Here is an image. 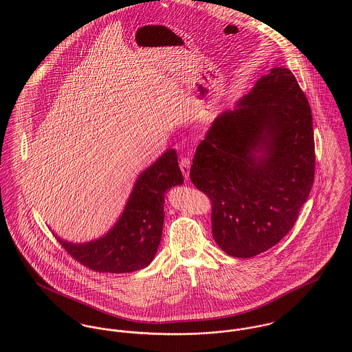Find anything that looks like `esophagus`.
<instances>
[{"instance_id":"esophagus-1","label":"esophagus","mask_w":352,"mask_h":352,"mask_svg":"<svg viewBox=\"0 0 352 352\" xmlns=\"http://www.w3.org/2000/svg\"><path fill=\"white\" fill-rule=\"evenodd\" d=\"M180 169L183 172V176L186 177V180L190 179V169H191V161L190 158H182L180 161Z\"/></svg>"}]
</instances>
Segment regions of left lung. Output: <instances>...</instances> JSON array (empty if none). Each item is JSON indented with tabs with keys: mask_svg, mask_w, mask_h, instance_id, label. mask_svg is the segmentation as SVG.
Masks as SVG:
<instances>
[{
	"mask_svg": "<svg viewBox=\"0 0 352 352\" xmlns=\"http://www.w3.org/2000/svg\"><path fill=\"white\" fill-rule=\"evenodd\" d=\"M314 161L307 99L289 69L272 67L215 118L191 165L219 248L247 258L276 245L309 198Z\"/></svg>",
	"mask_w": 352,
	"mask_h": 352,
	"instance_id": "8db88e82",
	"label": "left lung"
}]
</instances>
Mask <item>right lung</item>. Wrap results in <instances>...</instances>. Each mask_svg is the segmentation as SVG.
<instances>
[{
	"label": "right lung",
	"instance_id": "1",
	"mask_svg": "<svg viewBox=\"0 0 352 352\" xmlns=\"http://www.w3.org/2000/svg\"><path fill=\"white\" fill-rule=\"evenodd\" d=\"M184 177L177 153L170 149L144 169L118 221L101 237L87 243L55 239L77 261L99 272H134L153 261L162 234L166 192L182 186Z\"/></svg>",
	"mask_w": 352,
	"mask_h": 352
}]
</instances>
